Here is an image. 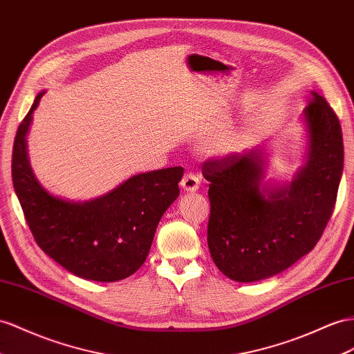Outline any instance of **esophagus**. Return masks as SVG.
<instances>
[{
    "mask_svg": "<svg viewBox=\"0 0 354 354\" xmlns=\"http://www.w3.org/2000/svg\"><path fill=\"white\" fill-rule=\"evenodd\" d=\"M198 187H201V179H198L194 174H187L183 180H180V188L185 193H196Z\"/></svg>",
    "mask_w": 354,
    "mask_h": 354,
    "instance_id": "esophagus-1",
    "label": "esophagus"
}]
</instances>
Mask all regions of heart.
I'll return each mask as SVG.
<instances>
[{"label":"heart","mask_w":354,"mask_h":354,"mask_svg":"<svg viewBox=\"0 0 354 354\" xmlns=\"http://www.w3.org/2000/svg\"><path fill=\"white\" fill-rule=\"evenodd\" d=\"M243 140H245V133L242 131L223 136V138L214 140V143L211 145V152L221 153V156H224V153L234 152L242 147Z\"/></svg>","instance_id":"1"}]
</instances>
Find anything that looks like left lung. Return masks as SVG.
I'll return each instance as SVG.
<instances>
[{"instance_id": "8db88e82", "label": "left lung", "mask_w": 354, "mask_h": 354, "mask_svg": "<svg viewBox=\"0 0 354 354\" xmlns=\"http://www.w3.org/2000/svg\"><path fill=\"white\" fill-rule=\"evenodd\" d=\"M301 116L305 162L288 183L268 179L269 152L257 147L203 165L209 180L207 247L223 274L238 283L274 277L308 254L333 212L344 167L341 125L326 100Z\"/></svg>"}]
</instances>
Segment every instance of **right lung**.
<instances>
[{"instance_id": "right-lung-1", "label": "right lung", "mask_w": 354, "mask_h": 354, "mask_svg": "<svg viewBox=\"0 0 354 354\" xmlns=\"http://www.w3.org/2000/svg\"><path fill=\"white\" fill-rule=\"evenodd\" d=\"M43 94L35 97L17 129L12 157L13 187L32 236L50 259L79 278L113 283L130 277L145 263L162 214L178 198L184 169L134 175L84 202L49 193L34 175L26 145Z\"/></svg>"}]
</instances>
